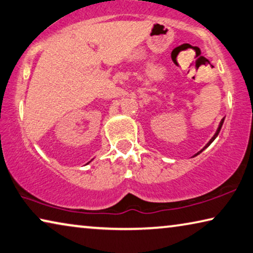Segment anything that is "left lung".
<instances>
[{"mask_svg":"<svg viewBox=\"0 0 253 253\" xmlns=\"http://www.w3.org/2000/svg\"><path fill=\"white\" fill-rule=\"evenodd\" d=\"M223 123H224V118H223L222 120H220V123H219V125H218V128H217V130H216V133H215V135L213 136V137H211V141H210V142H208V143L206 144V146H205V147H204L202 151H199V152H198V153H197V154H195L194 156H197V155H198L199 153H202V152H203L204 150H205V148H206V147H208V146H210V145H211V143H213V141H214V139H215L216 137H217V135L219 134V131H220V128H222V126H223Z\"/></svg>","mask_w":253,"mask_h":253,"instance_id":"1","label":"left lung"}]
</instances>
